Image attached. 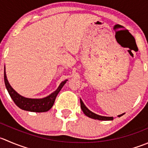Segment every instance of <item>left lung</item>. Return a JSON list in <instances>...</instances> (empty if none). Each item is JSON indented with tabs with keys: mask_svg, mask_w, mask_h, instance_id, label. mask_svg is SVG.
I'll list each match as a JSON object with an SVG mask.
<instances>
[{
	"mask_svg": "<svg viewBox=\"0 0 148 148\" xmlns=\"http://www.w3.org/2000/svg\"><path fill=\"white\" fill-rule=\"evenodd\" d=\"M80 104H81V108L82 110L83 113L85 114L87 116L90 117L91 119H97L100 120V121H111V120L114 119V117H108V116H103L97 115V114H95V113L92 112L91 110H89L87 107L85 106V105L84 104V103L82 102V100L80 99ZM124 114H121V115H119L118 116L120 117L121 116L124 115Z\"/></svg>",
	"mask_w": 148,
	"mask_h": 148,
	"instance_id": "left-lung-1",
	"label": "left lung"
}]
</instances>
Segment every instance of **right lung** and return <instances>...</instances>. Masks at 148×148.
<instances>
[{
  "mask_svg": "<svg viewBox=\"0 0 148 148\" xmlns=\"http://www.w3.org/2000/svg\"><path fill=\"white\" fill-rule=\"evenodd\" d=\"M5 67H4V82H5V85L9 93L10 96L14 100L15 104L20 108L21 109L27 111H31V112H46L48 110L52 108L53 106L54 102H55L56 98L57 95L61 90L64 84L66 82V80H64V82L60 84L58 86V89L51 93L50 95L44 97V98L40 99H32V98H27L23 96L20 95L19 94L16 92L14 89L11 87L10 84L8 83V79H7L6 74H5Z\"/></svg>",
  "mask_w": 148,
  "mask_h": 148,
  "instance_id": "1",
  "label": "right lung"
}]
</instances>
